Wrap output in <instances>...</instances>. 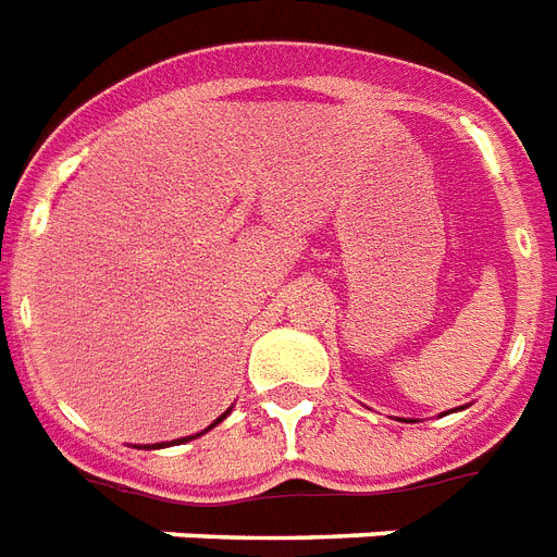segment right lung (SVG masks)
Masks as SVG:
<instances>
[{"label": "right lung", "instance_id": "1", "mask_svg": "<svg viewBox=\"0 0 557 557\" xmlns=\"http://www.w3.org/2000/svg\"><path fill=\"white\" fill-rule=\"evenodd\" d=\"M230 416V410L227 412H222V416L215 418L213 424L207 426V430H201V433H196V435H187V438H176V441H162V444H145V449H162V447H176V444H185V441H193V438H199V435H205V433H210V430H213L215 424H222L224 418Z\"/></svg>", "mask_w": 557, "mask_h": 557}]
</instances>
